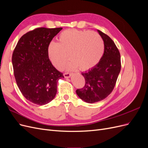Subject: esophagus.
Segmentation results:
<instances>
[{"label": "esophagus", "mask_w": 148, "mask_h": 148, "mask_svg": "<svg viewBox=\"0 0 148 148\" xmlns=\"http://www.w3.org/2000/svg\"><path fill=\"white\" fill-rule=\"evenodd\" d=\"M64 77H65V78H70V76H71V74L70 73H65L64 74Z\"/></svg>", "instance_id": "1"}]
</instances>
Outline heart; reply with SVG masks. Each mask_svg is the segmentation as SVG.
<instances>
[{
    "label": "heart",
    "instance_id": "b5f03b06",
    "mask_svg": "<svg viewBox=\"0 0 148 148\" xmlns=\"http://www.w3.org/2000/svg\"><path fill=\"white\" fill-rule=\"evenodd\" d=\"M58 42L51 41L47 52L49 60L58 70L64 69L69 56L71 59L69 69L79 67L85 71L96 66L102 59L104 44L101 36L89 30L70 29L65 30L58 36Z\"/></svg>",
    "mask_w": 148,
    "mask_h": 148
}]
</instances>
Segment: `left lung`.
Wrapping results in <instances>:
<instances>
[{
	"label": "left lung",
	"instance_id": "8db88e82",
	"mask_svg": "<svg viewBox=\"0 0 148 148\" xmlns=\"http://www.w3.org/2000/svg\"><path fill=\"white\" fill-rule=\"evenodd\" d=\"M97 31L104 41V54L96 66L82 73L85 85L76 91L79 98L88 103L100 101L108 96L113 91L121 70L118 48L109 36Z\"/></svg>",
	"mask_w": 148,
	"mask_h": 148
}]
</instances>
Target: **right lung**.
<instances>
[{"mask_svg":"<svg viewBox=\"0 0 148 148\" xmlns=\"http://www.w3.org/2000/svg\"><path fill=\"white\" fill-rule=\"evenodd\" d=\"M62 28H38L22 36L12 54L15 78L23 96L35 104L51 102L57 82L64 78L49 60L47 49Z\"/></svg>","mask_w":148,"mask_h":148,"instance_id":"right-lung-1","label":"right lung"}]
</instances>
